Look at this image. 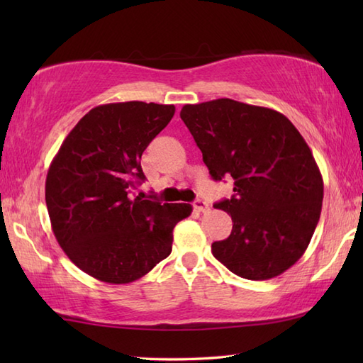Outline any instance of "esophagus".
I'll use <instances>...</instances> for the list:
<instances>
[{"label":"esophagus","instance_id":"obj_1","mask_svg":"<svg viewBox=\"0 0 363 363\" xmlns=\"http://www.w3.org/2000/svg\"><path fill=\"white\" fill-rule=\"evenodd\" d=\"M194 209L196 212H207L209 211V204H207L204 199H196V201L194 203Z\"/></svg>","mask_w":363,"mask_h":363}]
</instances>
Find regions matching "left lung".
Masks as SVG:
<instances>
[{"instance_id": "obj_1", "label": "left lung", "mask_w": 363, "mask_h": 363, "mask_svg": "<svg viewBox=\"0 0 363 363\" xmlns=\"http://www.w3.org/2000/svg\"><path fill=\"white\" fill-rule=\"evenodd\" d=\"M212 179H234L215 203L233 218L213 257L251 281L279 276L303 256L318 225L323 177L306 140L285 115L229 98L181 111Z\"/></svg>"}]
</instances>
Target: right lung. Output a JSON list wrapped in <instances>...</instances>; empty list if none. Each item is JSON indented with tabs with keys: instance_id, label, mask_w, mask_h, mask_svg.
<instances>
[{
	"instance_id": "obj_1",
	"label": "right lung",
	"mask_w": 363,
	"mask_h": 363,
	"mask_svg": "<svg viewBox=\"0 0 363 363\" xmlns=\"http://www.w3.org/2000/svg\"><path fill=\"white\" fill-rule=\"evenodd\" d=\"M174 115L173 104L96 106L78 121L52 159L45 201L60 248L84 273L128 284L169 256L173 229L190 204L134 196L145 181L146 146Z\"/></svg>"
}]
</instances>
